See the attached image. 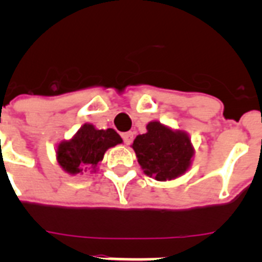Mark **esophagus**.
<instances>
[{"mask_svg":"<svg viewBox=\"0 0 262 262\" xmlns=\"http://www.w3.org/2000/svg\"><path fill=\"white\" fill-rule=\"evenodd\" d=\"M122 138H123L124 144L129 145V144H131V143H133V140H134V133H124L123 135H122Z\"/></svg>","mask_w":262,"mask_h":262,"instance_id":"34e87169","label":"esophagus"}]
</instances>
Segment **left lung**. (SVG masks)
Wrapping results in <instances>:
<instances>
[{
    "label": "left lung",
    "mask_w": 262,
    "mask_h": 262,
    "mask_svg": "<svg viewBox=\"0 0 262 262\" xmlns=\"http://www.w3.org/2000/svg\"><path fill=\"white\" fill-rule=\"evenodd\" d=\"M133 148L145 174L157 181L184 174L194 154L186 134L172 131L160 122L148 123L147 133L136 136Z\"/></svg>",
    "instance_id": "1"
}]
</instances>
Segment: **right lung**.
Here are the masks:
<instances>
[{
  "label": "right lung",
  "mask_w": 262,
  "mask_h": 262,
  "mask_svg": "<svg viewBox=\"0 0 262 262\" xmlns=\"http://www.w3.org/2000/svg\"><path fill=\"white\" fill-rule=\"evenodd\" d=\"M120 143L122 138L113 128L96 129L92 124H84L73 139L60 143L57 163L71 174L94 170L108 148Z\"/></svg>",
  "instance_id": "right-lung-1"
}]
</instances>
